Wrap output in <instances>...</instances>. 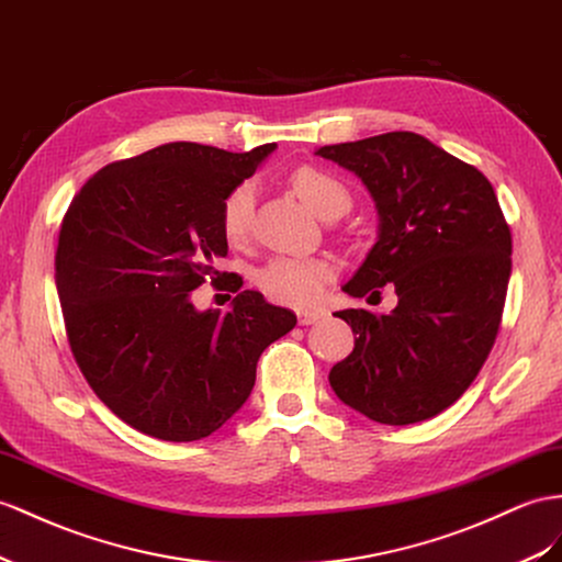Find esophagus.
<instances>
[{
    "mask_svg": "<svg viewBox=\"0 0 562 562\" xmlns=\"http://www.w3.org/2000/svg\"><path fill=\"white\" fill-rule=\"evenodd\" d=\"M323 315H325L323 311H299L296 318H299V325H313V323H318Z\"/></svg>",
    "mask_w": 562,
    "mask_h": 562,
    "instance_id": "34e87169",
    "label": "esophagus"
}]
</instances>
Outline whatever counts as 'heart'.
Returning <instances> with one entry per match:
<instances>
[{"label": "heart", "instance_id": "b5f03b06", "mask_svg": "<svg viewBox=\"0 0 562 562\" xmlns=\"http://www.w3.org/2000/svg\"><path fill=\"white\" fill-rule=\"evenodd\" d=\"M290 182L294 192L304 199V204L318 213L321 218H329L339 211L347 213L351 196L335 176L315 166L296 168ZM254 201L256 187L254 182H239L229 190L221 201V233L229 244L247 241L251 233L254 218ZM335 278V266L325 258H292V256H276L270 258L254 272V282L258 290L270 296L278 304L286 306H313L325 292L327 282Z\"/></svg>", "mask_w": 562, "mask_h": 562}]
</instances>
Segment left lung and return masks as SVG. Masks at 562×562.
<instances>
[{"mask_svg":"<svg viewBox=\"0 0 562 562\" xmlns=\"http://www.w3.org/2000/svg\"><path fill=\"white\" fill-rule=\"evenodd\" d=\"M356 172L380 213V237L344 284L392 313L339 311L358 335L329 370L335 394L382 425H411L465 394L492 351L510 280L513 237L492 182L423 135L396 131L315 151Z\"/></svg>","mask_w":562,"mask_h":562,"instance_id":"1","label":"left lung"}]
</instances>
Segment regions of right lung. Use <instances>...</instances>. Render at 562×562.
Instances as JSON below:
<instances>
[{
  "label": "right lung",
  "mask_w": 562,
  "mask_h": 562,
  "mask_svg": "<svg viewBox=\"0 0 562 562\" xmlns=\"http://www.w3.org/2000/svg\"><path fill=\"white\" fill-rule=\"evenodd\" d=\"M272 149L161 144L94 172L64 215L54 268L68 347L102 404L142 435H213L249 398L261 353L296 325L218 270L221 201ZM206 279L238 292L227 314L191 306Z\"/></svg>",
  "instance_id": "right-lung-1"
}]
</instances>
